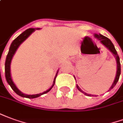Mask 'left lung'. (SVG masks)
I'll use <instances>...</instances> for the list:
<instances>
[{
  "label": "left lung",
  "mask_w": 123,
  "mask_h": 123,
  "mask_svg": "<svg viewBox=\"0 0 123 123\" xmlns=\"http://www.w3.org/2000/svg\"><path fill=\"white\" fill-rule=\"evenodd\" d=\"M94 36L98 38V40L100 41V42L102 44L105 45L106 48H108V49L110 50L111 52H112V53L114 55H115V57H116V61H117V74H116V77H115V79L114 80V82L113 83V85H111V87L110 89V90H111V89L113 88V87H115V85L117 84V81H119V76L120 74H121V64H120V59H119V57L118 56V55H117V51L115 49V47H114V45L113 44V43L111 42V41L110 40V39L107 38V37H105V36H103V35H102V34H94ZM77 86V88H78V89L81 91L83 93H84L81 90L79 86H78V85H76ZM109 90V91H110ZM85 94H86L87 96H91V94H88L87 93H85Z\"/></svg>",
  "instance_id": "obj_1"
}]
</instances>
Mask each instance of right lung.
Here are the masks:
<instances>
[{"mask_svg": "<svg viewBox=\"0 0 123 123\" xmlns=\"http://www.w3.org/2000/svg\"><path fill=\"white\" fill-rule=\"evenodd\" d=\"M35 31V29H33V28H31V29H29L26 30L25 31H24L23 33H21L20 34L19 36H18L12 42V43L11 44L10 47V49H9V51H8V53L7 55V57H6V62H5V77H6V81L10 85V87H12V89L13 90V91L15 92L16 94H18V95H19L20 96H22V97H25V98H37L38 96H41L43 94H45L48 92L50 90L52 89V87L54 86L55 83V79H56V77H57V74H56V76L54 79V81H53V84L51 86V87H50V89H49L48 90H47L46 91L43 92L42 93H40V94H32V95H27V94H23L18 89L17 87L15 86V85L14 84V83L13 82V81L12 80V78H11V74H10V64H11V61H12V59L13 57V55L16 51V50L18 48V47L19 46L20 44L22 43L23 41H25L26 39L29 37L31 34L32 32H33L34 31Z\"/></svg>", "mask_w": 123, "mask_h": 123, "instance_id": "obj_1", "label": "right lung"}]
</instances>
